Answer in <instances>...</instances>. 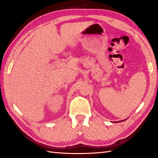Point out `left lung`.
Listing matches in <instances>:
<instances>
[{
	"label": "left lung",
	"instance_id": "8db88e82",
	"mask_svg": "<svg viewBox=\"0 0 158 158\" xmlns=\"http://www.w3.org/2000/svg\"><path fill=\"white\" fill-rule=\"evenodd\" d=\"M125 120H126V119H125ZM125 121V120H123V121H118V122H116V123H120V122H122V121Z\"/></svg>",
	"mask_w": 158,
	"mask_h": 158
}]
</instances>
